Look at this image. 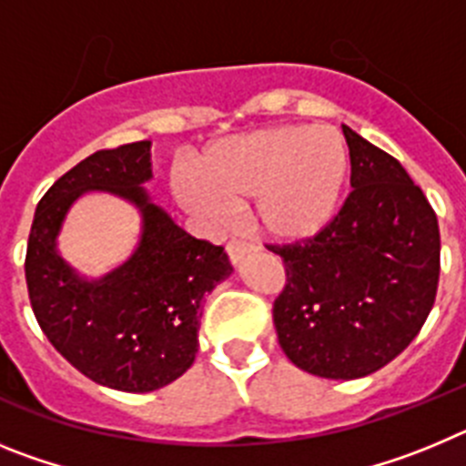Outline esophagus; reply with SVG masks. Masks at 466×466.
<instances>
[{
  "label": "esophagus",
  "mask_w": 466,
  "mask_h": 466,
  "mask_svg": "<svg viewBox=\"0 0 466 466\" xmlns=\"http://www.w3.org/2000/svg\"><path fill=\"white\" fill-rule=\"evenodd\" d=\"M254 249H257V247H254L252 242H242V240H230L228 245H226V252H228V258L233 266H238V263H240L247 254L254 252Z\"/></svg>",
  "instance_id": "esophagus-1"
}]
</instances>
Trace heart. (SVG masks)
<instances>
[{
  "mask_svg": "<svg viewBox=\"0 0 466 466\" xmlns=\"http://www.w3.org/2000/svg\"><path fill=\"white\" fill-rule=\"evenodd\" d=\"M350 154L333 127H257L214 142L198 172H179V203L209 224L252 200L254 226L275 242H303L331 224L348 182Z\"/></svg>",
  "mask_w": 466,
  "mask_h": 466,
  "instance_id": "heart-1",
  "label": "heart"
}]
</instances>
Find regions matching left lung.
<instances>
[{
	"instance_id": "left-lung-1",
	"label": "left lung",
	"mask_w": 466,
	"mask_h": 466,
	"mask_svg": "<svg viewBox=\"0 0 466 466\" xmlns=\"http://www.w3.org/2000/svg\"><path fill=\"white\" fill-rule=\"evenodd\" d=\"M350 187L336 219L282 257L273 322L284 355L331 380H355L401 355L439 287L441 236L422 188L397 158L343 126Z\"/></svg>"
}]
</instances>
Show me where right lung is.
I'll return each instance as SVG.
<instances>
[{
    "instance_id": "right-lung-1",
    "label": "right lung",
    "mask_w": 466,
    "mask_h": 466,
    "mask_svg": "<svg viewBox=\"0 0 466 466\" xmlns=\"http://www.w3.org/2000/svg\"><path fill=\"white\" fill-rule=\"evenodd\" d=\"M151 142L123 144L81 160L36 205L25 279L41 331L97 385L154 392L191 369L203 300L233 273L224 247L188 236L151 200ZM86 192H109L140 214L134 254L88 279L59 254L68 209Z\"/></svg>"
}]
</instances>
